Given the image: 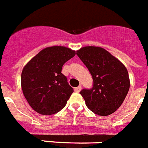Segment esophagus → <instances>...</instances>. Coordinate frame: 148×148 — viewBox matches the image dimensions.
Instances as JSON below:
<instances>
[{
  "label": "esophagus",
  "mask_w": 148,
  "mask_h": 148,
  "mask_svg": "<svg viewBox=\"0 0 148 148\" xmlns=\"http://www.w3.org/2000/svg\"><path fill=\"white\" fill-rule=\"evenodd\" d=\"M81 89H82V86H78V87H76V88H75L74 90H75V92H79L80 91H81Z\"/></svg>",
  "instance_id": "1"
}]
</instances>
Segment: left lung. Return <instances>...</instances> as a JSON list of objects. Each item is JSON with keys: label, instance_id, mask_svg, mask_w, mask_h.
Masks as SVG:
<instances>
[{"label": "left lung", "instance_id": "8db88e82", "mask_svg": "<svg viewBox=\"0 0 148 148\" xmlns=\"http://www.w3.org/2000/svg\"><path fill=\"white\" fill-rule=\"evenodd\" d=\"M76 54L92 76L93 87L80 92L86 106L95 114L107 116L123 103L130 88L126 67L99 47H85Z\"/></svg>", "mask_w": 148, "mask_h": 148}]
</instances>
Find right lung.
Returning <instances> with one entry per match:
<instances>
[{
  "instance_id": "right-lung-1",
  "label": "right lung",
  "mask_w": 148,
  "mask_h": 148,
  "mask_svg": "<svg viewBox=\"0 0 148 148\" xmlns=\"http://www.w3.org/2000/svg\"><path fill=\"white\" fill-rule=\"evenodd\" d=\"M75 51L62 47H47L23 67L21 87L24 97L34 111L43 115L53 114L66 105L73 92L62 67Z\"/></svg>"
}]
</instances>
